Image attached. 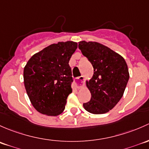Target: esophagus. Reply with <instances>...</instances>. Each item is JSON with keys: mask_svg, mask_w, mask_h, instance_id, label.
I'll use <instances>...</instances> for the list:
<instances>
[{"mask_svg": "<svg viewBox=\"0 0 149 149\" xmlns=\"http://www.w3.org/2000/svg\"><path fill=\"white\" fill-rule=\"evenodd\" d=\"M76 87L77 88H81L82 86L84 85V83H85V81H84V77L83 76H80L78 78H77L76 79Z\"/></svg>", "mask_w": 149, "mask_h": 149, "instance_id": "34e87169", "label": "esophagus"}]
</instances>
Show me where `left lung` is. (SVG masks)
Masks as SVG:
<instances>
[{"label": "left lung", "mask_w": 149, "mask_h": 149, "mask_svg": "<svg viewBox=\"0 0 149 149\" xmlns=\"http://www.w3.org/2000/svg\"><path fill=\"white\" fill-rule=\"evenodd\" d=\"M78 47L94 68L93 77L86 82L91 99L83 104L84 108L93 114L108 113L123 95L129 79L126 62L120 54L100 43L82 41Z\"/></svg>", "instance_id": "obj_1"}]
</instances>
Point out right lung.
<instances>
[{"label": "right lung", "instance_id": "add662e5", "mask_svg": "<svg viewBox=\"0 0 149 149\" xmlns=\"http://www.w3.org/2000/svg\"><path fill=\"white\" fill-rule=\"evenodd\" d=\"M77 48L74 41L51 44L33 55L24 67L27 95L40 113L56 116L64 111L67 97L72 92L69 62Z\"/></svg>", "mask_w": 149, "mask_h": 149}]
</instances>
